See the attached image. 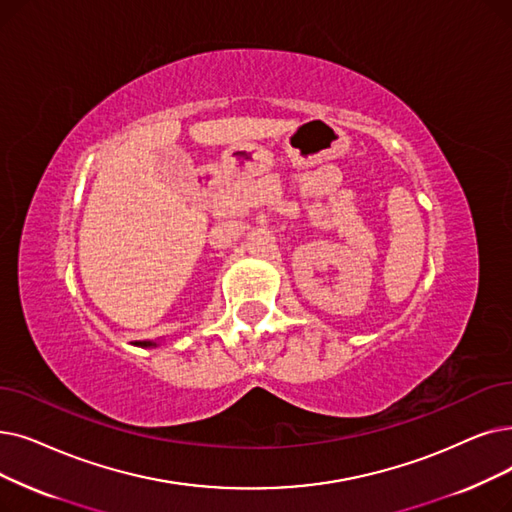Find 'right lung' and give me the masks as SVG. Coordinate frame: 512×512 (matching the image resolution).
Here are the masks:
<instances>
[{
	"label": "right lung",
	"mask_w": 512,
	"mask_h": 512,
	"mask_svg": "<svg viewBox=\"0 0 512 512\" xmlns=\"http://www.w3.org/2000/svg\"><path fill=\"white\" fill-rule=\"evenodd\" d=\"M144 345H152V343H144Z\"/></svg>",
	"instance_id": "add662e5"
}]
</instances>
